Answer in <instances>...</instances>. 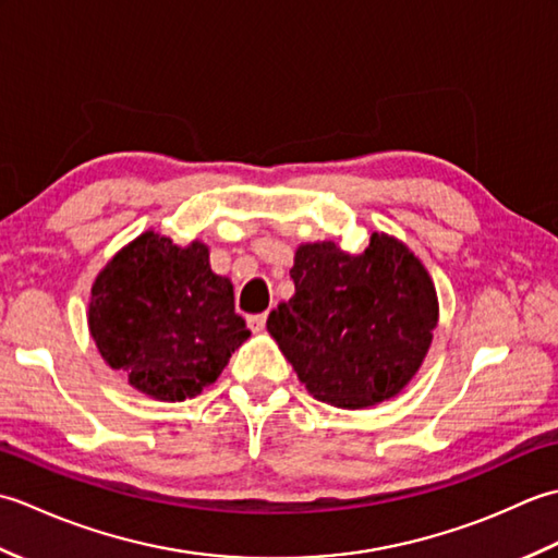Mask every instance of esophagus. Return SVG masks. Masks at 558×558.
I'll use <instances>...</instances> for the list:
<instances>
[{"label": "esophagus", "mask_w": 558, "mask_h": 558, "mask_svg": "<svg viewBox=\"0 0 558 558\" xmlns=\"http://www.w3.org/2000/svg\"><path fill=\"white\" fill-rule=\"evenodd\" d=\"M266 322H268V314H254V316L246 318V324H248V328L254 330V333H258V330H264Z\"/></svg>", "instance_id": "esophagus-1"}]
</instances>
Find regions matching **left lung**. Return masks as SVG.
Instances as JSON below:
<instances>
[{"label":"left lung","instance_id":"obj_1","mask_svg":"<svg viewBox=\"0 0 558 558\" xmlns=\"http://www.w3.org/2000/svg\"><path fill=\"white\" fill-rule=\"evenodd\" d=\"M290 276L294 298L270 312L268 333L304 388L348 410L400 393L438 322L436 290L420 258L374 232L357 256L333 242L300 246Z\"/></svg>","mask_w":558,"mask_h":558}]
</instances>
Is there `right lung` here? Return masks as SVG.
<instances>
[{"label": "right lung", "instance_id": "obj_1", "mask_svg": "<svg viewBox=\"0 0 558 558\" xmlns=\"http://www.w3.org/2000/svg\"><path fill=\"white\" fill-rule=\"evenodd\" d=\"M90 294V336L102 360L158 400L198 396L248 338L232 282L210 270L201 242L182 248L141 234L102 268Z\"/></svg>", "mask_w": 558, "mask_h": 558}]
</instances>
